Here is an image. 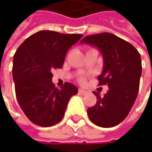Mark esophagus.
<instances>
[{"label": "esophagus", "instance_id": "1", "mask_svg": "<svg viewBox=\"0 0 152 152\" xmlns=\"http://www.w3.org/2000/svg\"><path fill=\"white\" fill-rule=\"evenodd\" d=\"M78 91H79V93H80V94H82V95H84V94H86V93H87V91L83 90V89H79V90H78Z\"/></svg>", "mask_w": 152, "mask_h": 152}]
</instances>
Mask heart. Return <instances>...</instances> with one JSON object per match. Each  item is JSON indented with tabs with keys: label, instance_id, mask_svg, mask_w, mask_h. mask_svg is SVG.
<instances>
[{
	"label": "heart",
	"instance_id": "heart-1",
	"mask_svg": "<svg viewBox=\"0 0 152 152\" xmlns=\"http://www.w3.org/2000/svg\"><path fill=\"white\" fill-rule=\"evenodd\" d=\"M79 79H80V81H81V82H82V83H83V82H84V81H85V79H84V77H83V76H81V77H80V78H79Z\"/></svg>",
	"mask_w": 152,
	"mask_h": 152
}]
</instances>
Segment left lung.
Wrapping results in <instances>:
<instances>
[{
    "label": "left lung",
    "instance_id": "left-lung-1",
    "mask_svg": "<svg viewBox=\"0 0 152 152\" xmlns=\"http://www.w3.org/2000/svg\"><path fill=\"white\" fill-rule=\"evenodd\" d=\"M81 43L100 50L104 68L98 76L99 85L108 86L103 97L93 91L97 103L87 109L88 116L99 127L117 126L128 116L137 99L142 74L140 53L128 41L108 32L86 36Z\"/></svg>",
    "mask_w": 152,
    "mask_h": 152
}]
</instances>
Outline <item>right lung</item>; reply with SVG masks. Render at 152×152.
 Wrapping results in <instances>:
<instances>
[{
    "instance_id": "obj_1",
    "label": "right lung",
    "mask_w": 152,
    "mask_h": 152,
    "mask_svg": "<svg viewBox=\"0 0 152 152\" xmlns=\"http://www.w3.org/2000/svg\"><path fill=\"white\" fill-rule=\"evenodd\" d=\"M82 37V34L40 31L17 48L12 68L15 96L32 123L51 127L62 120L70 98L78 90L69 83L60 89L55 87L52 70L62 68L68 50Z\"/></svg>"
}]
</instances>
